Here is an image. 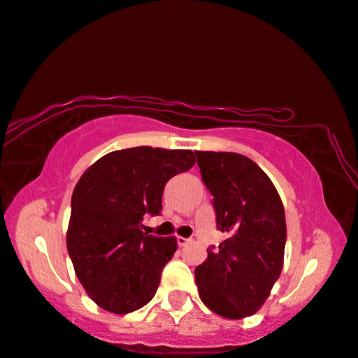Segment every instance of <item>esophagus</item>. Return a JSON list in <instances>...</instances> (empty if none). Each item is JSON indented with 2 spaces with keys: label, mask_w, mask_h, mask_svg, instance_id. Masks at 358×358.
<instances>
[{
  "label": "esophagus",
  "mask_w": 358,
  "mask_h": 358,
  "mask_svg": "<svg viewBox=\"0 0 358 358\" xmlns=\"http://www.w3.org/2000/svg\"><path fill=\"white\" fill-rule=\"evenodd\" d=\"M177 243H178V246H185L186 243H188V238H185V236H177Z\"/></svg>",
  "instance_id": "1"
}]
</instances>
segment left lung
Returning a JSON list of instances; mask_svg holds the SVG:
<instances>
[{
  "mask_svg": "<svg viewBox=\"0 0 358 358\" xmlns=\"http://www.w3.org/2000/svg\"><path fill=\"white\" fill-rule=\"evenodd\" d=\"M206 188L214 196L217 230L227 235L194 269L203 303L224 318L258 311L279 279L287 238L278 189L253 160L235 152L196 150Z\"/></svg>",
  "mask_w": 358,
  "mask_h": 358,
  "instance_id": "left-lung-1",
  "label": "left lung"
}]
</instances>
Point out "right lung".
Wrapping results in <instances>:
<instances>
[{
    "mask_svg": "<svg viewBox=\"0 0 358 358\" xmlns=\"http://www.w3.org/2000/svg\"><path fill=\"white\" fill-rule=\"evenodd\" d=\"M196 162L191 150H113L85 170L71 198L69 258L87 295L110 313L143 308L157 292L175 236L143 231L145 215L162 210L167 181Z\"/></svg>",
    "mask_w": 358,
    "mask_h": 358,
    "instance_id": "right-lung-1",
    "label": "right lung"
}]
</instances>
